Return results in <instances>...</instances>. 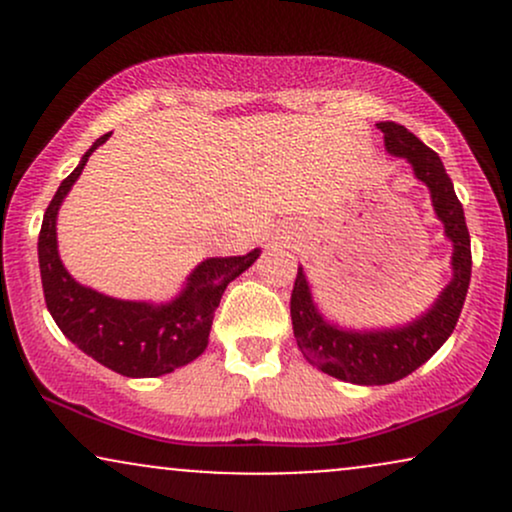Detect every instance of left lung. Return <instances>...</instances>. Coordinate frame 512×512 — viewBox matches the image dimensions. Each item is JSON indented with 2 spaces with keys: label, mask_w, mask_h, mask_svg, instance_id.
<instances>
[{
  "label": "left lung",
  "mask_w": 512,
  "mask_h": 512,
  "mask_svg": "<svg viewBox=\"0 0 512 512\" xmlns=\"http://www.w3.org/2000/svg\"><path fill=\"white\" fill-rule=\"evenodd\" d=\"M378 129L385 134L387 154L407 158L414 178L431 192L433 211L443 223L445 238L452 243V279L431 308L407 325L351 330L334 325L320 313L308 276L298 267L291 293L293 337L298 349L317 370L354 385H390L424 366L455 330L472 279V248L464 209L440 156L397 122H380Z\"/></svg>",
  "instance_id": "obj_1"
}]
</instances>
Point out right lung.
Returning a JSON list of instances; mask_svg holds the SVG:
<instances>
[{"label": "right lung", "mask_w": 512, "mask_h": 512, "mask_svg": "<svg viewBox=\"0 0 512 512\" xmlns=\"http://www.w3.org/2000/svg\"><path fill=\"white\" fill-rule=\"evenodd\" d=\"M108 137L110 134H103L93 142L45 209L38 236L40 279L52 320L69 342L101 366L127 378H158L204 354L223 291L255 264L262 250L255 248L238 257H207L192 269L178 296L166 303L122 301L79 284L60 260L57 214L88 156L108 142Z\"/></svg>", "instance_id": "add662e5"}]
</instances>
